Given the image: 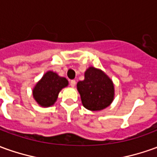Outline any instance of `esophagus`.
Masks as SVG:
<instances>
[{"instance_id": "esophagus-1", "label": "esophagus", "mask_w": 157, "mask_h": 157, "mask_svg": "<svg viewBox=\"0 0 157 157\" xmlns=\"http://www.w3.org/2000/svg\"><path fill=\"white\" fill-rule=\"evenodd\" d=\"M76 85V81L75 80H71L70 81V85L72 86V87H74Z\"/></svg>"}]
</instances>
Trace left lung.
<instances>
[{
  "mask_svg": "<svg viewBox=\"0 0 157 157\" xmlns=\"http://www.w3.org/2000/svg\"><path fill=\"white\" fill-rule=\"evenodd\" d=\"M82 104L91 111L106 109L114 97L113 81L100 69L90 67L85 72V79L77 84Z\"/></svg>",
  "mask_w": 157,
  "mask_h": 157,
  "instance_id": "8db88e82",
  "label": "left lung"
}]
</instances>
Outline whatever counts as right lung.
Returning <instances> with one entry per match:
<instances>
[{
  "mask_svg": "<svg viewBox=\"0 0 157 157\" xmlns=\"http://www.w3.org/2000/svg\"><path fill=\"white\" fill-rule=\"evenodd\" d=\"M67 85L68 81L66 78L48 71L33 88V97L40 106L44 108L50 107L55 104L60 90Z\"/></svg>",
  "mask_w": 157,
  "mask_h": 157,
  "instance_id": "add662e5",
  "label": "right lung"
}]
</instances>
